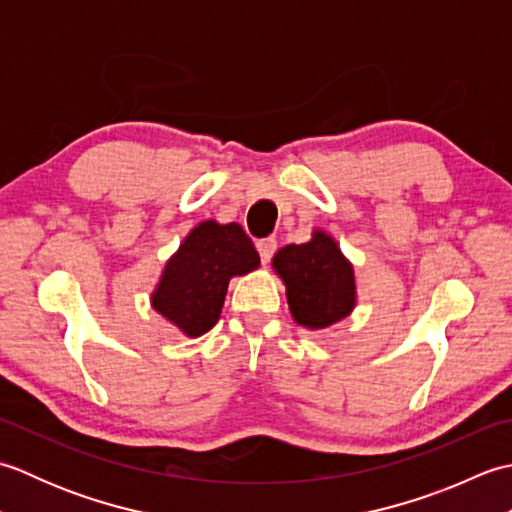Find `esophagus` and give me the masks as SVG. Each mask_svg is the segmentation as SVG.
Segmentation results:
<instances>
[{"label": "esophagus", "mask_w": 512, "mask_h": 512, "mask_svg": "<svg viewBox=\"0 0 512 512\" xmlns=\"http://www.w3.org/2000/svg\"><path fill=\"white\" fill-rule=\"evenodd\" d=\"M257 250H259V257H262V264H268L270 259H273L275 250H277V239H275V237L259 239V242H257Z\"/></svg>", "instance_id": "obj_1"}]
</instances>
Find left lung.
<instances>
[{"label": "left lung", "mask_w": 512, "mask_h": 512, "mask_svg": "<svg viewBox=\"0 0 512 512\" xmlns=\"http://www.w3.org/2000/svg\"><path fill=\"white\" fill-rule=\"evenodd\" d=\"M273 268L284 279L290 312L303 328H328L352 312L354 268L323 231H314L306 244L281 248L273 257Z\"/></svg>", "instance_id": "1"}]
</instances>
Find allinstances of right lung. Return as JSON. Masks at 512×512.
Instances as JSON below:
<instances>
[{"label": "right lung", "instance_id": "add662e5", "mask_svg": "<svg viewBox=\"0 0 512 512\" xmlns=\"http://www.w3.org/2000/svg\"><path fill=\"white\" fill-rule=\"evenodd\" d=\"M257 266L255 244L242 226L206 220L193 228L167 262L151 306L187 336H200L220 319L231 277L246 275Z\"/></svg>", "mask_w": 512, "mask_h": 512}]
</instances>
